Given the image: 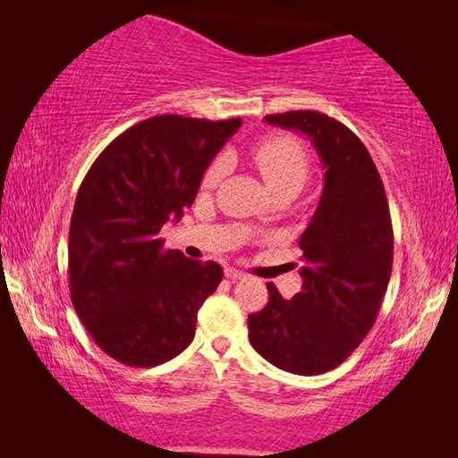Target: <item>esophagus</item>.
I'll use <instances>...</instances> for the list:
<instances>
[{
	"label": "esophagus",
	"mask_w": 458,
	"mask_h": 458,
	"mask_svg": "<svg viewBox=\"0 0 458 458\" xmlns=\"http://www.w3.org/2000/svg\"><path fill=\"white\" fill-rule=\"evenodd\" d=\"M224 275H226L230 281H238V278H244V273L242 270H238V268H234V267H226L224 268Z\"/></svg>",
	"instance_id": "1"
}]
</instances>
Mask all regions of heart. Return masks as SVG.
<instances>
[{"mask_svg": "<svg viewBox=\"0 0 458 458\" xmlns=\"http://www.w3.org/2000/svg\"><path fill=\"white\" fill-rule=\"evenodd\" d=\"M250 157L265 177L273 193H297L305 188L311 175V157H309L303 143L289 135H273L259 141L252 147ZM226 169L222 157L214 159L204 174V188H214L220 182Z\"/></svg>", "mask_w": 458, "mask_h": 458, "instance_id": "1", "label": "heart"}]
</instances>
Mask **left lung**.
<instances>
[{
  "mask_svg": "<svg viewBox=\"0 0 458 458\" xmlns=\"http://www.w3.org/2000/svg\"><path fill=\"white\" fill-rule=\"evenodd\" d=\"M265 121L311 139L325 185L299 238L303 286L286 301L268 283L267 307L248 315V337L273 366L317 376L344 363L374 327L392 275L390 208L374 159L344 123L317 111Z\"/></svg>",
  "mask_w": 458,
  "mask_h": 458,
  "instance_id": "1",
  "label": "left lung"
}]
</instances>
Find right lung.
<instances>
[{"instance_id": "1", "label": "right lung", "mask_w": 458, "mask_h": 458, "mask_svg": "<svg viewBox=\"0 0 458 458\" xmlns=\"http://www.w3.org/2000/svg\"><path fill=\"white\" fill-rule=\"evenodd\" d=\"M242 119L161 114L105 147L76 193L68 283L95 344L125 366L153 368L180 355L198 311L222 281L218 262L165 250L159 230L196 199L214 155Z\"/></svg>"}]
</instances>
